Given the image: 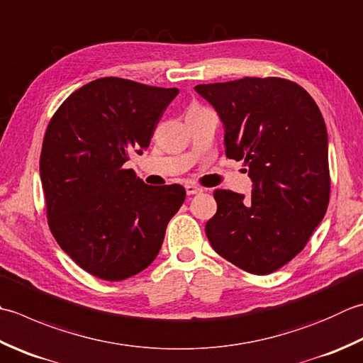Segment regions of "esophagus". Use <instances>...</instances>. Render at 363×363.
<instances>
[{
  "instance_id": "esophagus-1",
  "label": "esophagus",
  "mask_w": 363,
  "mask_h": 363,
  "mask_svg": "<svg viewBox=\"0 0 363 363\" xmlns=\"http://www.w3.org/2000/svg\"><path fill=\"white\" fill-rule=\"evenodd\" d=\"M186 191H187V195H196V194H201L203 189L198 186H194V184H187Z\"/></svg>"
}]
</instances>
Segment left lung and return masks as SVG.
<instances>
[{
    "label": "left lung",
    "mask_w": 363,
    "mask_h": 363,
    "mask_svg": "<svg viewBox=\"0 0 363 363\" xmlns=\"http://www.w3.org/2000/svg\"><path fill=\"white\" fill-rule=\"evenodd\" d=\"M195 91L223 123L226 157L244 160L253 182L250 198L214 191L217 212L206 236L234 266L271 274L302 252L328 211L329 146L321 111L302 86L277 77L198 84Z\"/></svg>",
    "instance_id": "obj_1"
}]
</instances>
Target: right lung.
<instances>
[{"label": "right lung", "instance_id": "add662e5", "mask_svg": "<svg viewBox=\"0 0 363 363\" xmlns=\"http://www.w3.org/2000/svg\"><path fill=\"white\" fill-rule=\"evenodd\" d=\"M177 88L105 77L62 102L47 127L40 181L60 247L97 279L119 281L159 255L186 200L179 184L152 187L124 163L143 154Z\"/></svg>", "mask_w": 363, "mask_h": 363}]
</instances>
